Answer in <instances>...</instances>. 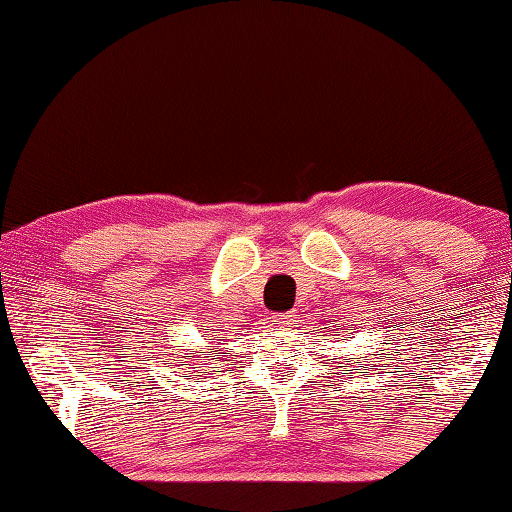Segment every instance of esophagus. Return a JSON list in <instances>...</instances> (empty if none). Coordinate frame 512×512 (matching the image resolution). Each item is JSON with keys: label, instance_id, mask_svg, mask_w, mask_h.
<instances>
[{"label": "esophagus", "instance_id": "esophagus-1", "mask_svg": "<svg viewBox=\"0 0 512 512\" xmlns=\"http://www.w3.org/2000/svg\"><path fill=\"white\" fill-rule=\"evenodd\" d=\"M291 320H293V315H275V318H273V322L275 324H280V327H288V324H291Z\"/></svg>", "mask_w": 512, "mask_h": 512}]
</instances>
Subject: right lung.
I'll use <instances>...</instances> for the list:
<instances>
[{
    "mask_svg": "<svg viewBox=\"0 0 512 512\" xmlns=\"http://www.w3.org/2000/svg\"><path fill=\"white\" fill-rule=\"evenodd\" d=\"M201 356H203V360H208V358L212 356V353H210V351H208V353H206V351H197V356H183V358H185V362H192L190 358H201ZM190 369L197 371V374H203V371H201L199 367H194V365H190Z\"/></svg>",
    "mask_w": 512,
    "mask_h": 512,
    "instance_id": "right-lung-1",
    "label": "right lung"
}]
</instances>
